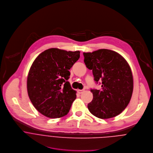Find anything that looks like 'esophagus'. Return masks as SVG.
<instances>
[{
    "instance_id": "obj_1",
    "label": "esophagus",
    "mask_w": 153,
    "mask_h": 153,
    "mask_svg": "<svg viewBox=\"0 0 153 153\" xmlns=\"http://www.w3.org/2000/svg\"><path fill=\"white\" fill-rule=\"evenodd\" d=\"M83 91H84L83 90H78L77 91H78V93L79 94H81Z\"/></svg>"
}]
</instances>
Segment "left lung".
Masks as SVG:
<instances>
[{
	"label": "left lung",
	"instance_id": "8db88e82",
	"mask_svg": "<svg viewBox=\"0 0 153 153\" xmlns=\"http://www.w3.org/2000/svg\"><path fill=\"white\" fill-rule=\"evenodd\" d=\"M83 54L94 81L102 82L101 90H91L93 99L88 104L89 111L102 119L117 116L128 105L133 92V76L128 63L118 53L108 49Z\"/></svg>",
	"mask_w": 153,
	"mask_h": 153
}]
</instances>
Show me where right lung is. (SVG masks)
<instances>
[{
  "label": "right lung",
  "instance_id": "right-lung-1",
  "mask_svg": "<svg viewBox=\"0 0 153 153\" xmlns=\"http://www.w3.org/2000/svg\"><path fill=\"white\" fill-rule=\"evenodd\" d=\"M80 51L49 49L33 62L27 77V91L34 107L49 118L66 115L76 99L69 81V69L79 59Z\"/></svg>",
  "mask_w": 153,
  "mask_h": 153
}]
</instances>
